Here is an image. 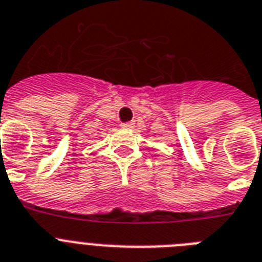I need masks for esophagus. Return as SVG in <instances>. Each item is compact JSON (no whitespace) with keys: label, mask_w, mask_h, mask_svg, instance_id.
Here are the masks:
<instances>
[{"label":"esophagus","mask_w":262,"mask_h":262,"mask_svg":"<svg viewBox=\"0 0 262 262\" xmlns=\"http://www.w3.org/2000/svg\"><path fill=\"white\" fill-rule=\"evenodd\" d=\"M133 122H122L121 124V127H124V129H130V127H133Z\"/></svg>","instance_id":"1"}]
</instances>
